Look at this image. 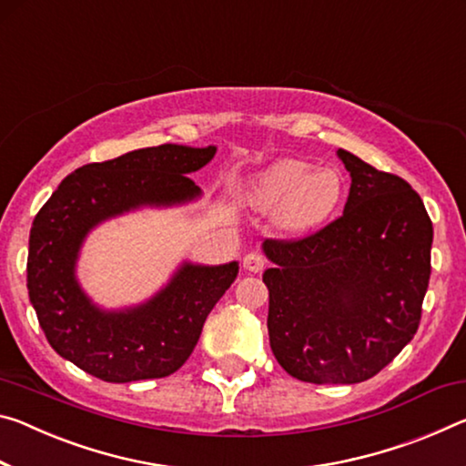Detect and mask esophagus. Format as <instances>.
<instances>
[{"instance_id":"1","label":"esophagus","mask_w":466,"mask_h":466,"mask_svg":"<svg viewBox=\"0 0 466 466\" xmlns=\"http://www.w3.org/2000/svg\"><path fill=\"white\" fill-rule=\"evenodd\" d=\"M242 265H245V269L253 271V273H259L265 269V265H268V261H265V257L259 255V253H248L245 257V261H242Z\"/></svg>"}]
</instances>
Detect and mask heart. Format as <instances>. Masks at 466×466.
<instances>
[{"label": "heart", "mask_w": 466, "mask_h": 466, "mask_svg": "<svg viewBox=\"0 0 466 466\" xmlns=\"http://www.w3.org/2000/svg\"><path fill=\"white\" fill-rule=\"evenodd\" d=\"M344 178L331 166L305 159H279L245 187V201L257 211H278V224L290 232L321 226L338 209Z\"/></svg>", "instance_id": "heart-1"}]
</instances>
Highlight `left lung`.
I'll list each match as a JSON object with an SVG mask.
<instances>
[{"instance_id":"obj_1","label":"left lung","mask_w":466,"mask_h":466,"mask_svg":"<svg viewBox=\"0 0 466 466\" xmlns=\"http://www.w3.org/2000/svg\"><path fill=\"white\" fill-rule=\"evenodd\" d=\"M338 155L352 178L342 216L302 238L263 242L276 263L263 273L271 350L309 383H359L392 363L417 334L431 276L420 197L400 176Z\"/></svg>"}]
</instances>
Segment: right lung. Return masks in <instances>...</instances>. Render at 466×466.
Returning a JSON list of instances; mask_svg holds the SVG:
<instances>
[{
    "label": "right lung",
    "instance_id": "1",
    "mask_svg": "<svg viewBox=\"0 0 466 466\" xmlns=\"http://www.w3.org/2000/svg\"><path fill=\"white\" fill-rule=\"evenodd\" d=\"M216 147L159 145L86 164L66 176L35 216L26 286L47 342L60 357L103 381L167 378L187 363L207 315L238 276V263L182 265L157 297L128 311L91 305L74 278L78 248L99 221L140 205L198 197L187 174L209 164Z\"/></svg>",
    "mask_w": 466,
    "mask_h": 466
}]
</instances>
